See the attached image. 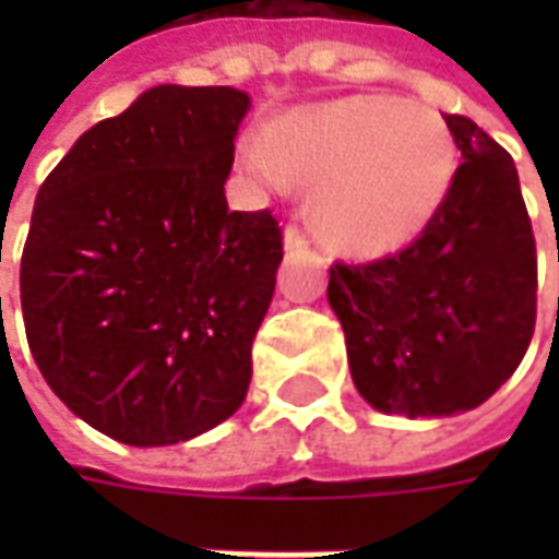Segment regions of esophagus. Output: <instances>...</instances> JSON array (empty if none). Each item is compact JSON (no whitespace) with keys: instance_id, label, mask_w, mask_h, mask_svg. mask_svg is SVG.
I'll return each instance as SVG.
<instances>
[{"instance_id":"34e87169","label":"esophagus","mask_w":559,"mask_h":559,"mask_svg":"<svg viewBox=\"0 0 559 559\" xmlns=\"http://www.w3.org/2000/svg\"><path fill=\"white\" fill-rule=\"evenodd\" d=\"M284 248L287 251H299V248H308V236H305L296 224H290L287 230H284Z\"/></svg>"}]
</instances>
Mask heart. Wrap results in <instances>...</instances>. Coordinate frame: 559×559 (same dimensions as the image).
Wrapping results in <instances>:
<instances>
[{"label": "heart", "instance_id": "heart-1", "mask_svg": "<svg viewBox=\"0 0 559 559\" xmlns=\"http://www.w3.org/2000/svg\"><path fill=\"white\" fill-rule=\"evenodd\" d=\"M455 140L433 107L347 95L281 119L245 146L260 182L311 188L317 236L347 254H389L419 236L455 179Z\"/></svg>", "mask_w": 559, "mask_h": 559}]
</instances>
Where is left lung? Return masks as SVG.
<instances>
[{"mask_svg":"<svg viewBox=\"0 0 559 559\" xmlns=\"http://www.w3.org/2000/svg\"><path fill=\"white\" fill-rule=\"evenodd\" d=\"M445 126L464 160L431 224L399 254L329 269L353 383L411 419L491 399L536 326V239L515 160L467 116L445 114Z\"/></svg>","mask_w":559,"mask_h":559,"instance_id":"left-lung-1","label":"left lung"}]
</instances>
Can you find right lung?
Returning <instances> with one entry per match:
<instances>
[{
    "label": "right lung",
    "instance_id": "add662e5",
    "mask_svg": "<svg viewBox=\"0 0 559 559\" xmlns=\"http://www.w3.org/2000/svg\"><path fill=\"white\" fill-rule=\"evenodd\" d=\"M251 98L155 86L92 126L44 179L20 260L26 341L71 413L170 445L242 407L284 245L224 182Z\"/></svg>",
    "mask_w": 559,
    "mask_h": 559
}]
</instances>
